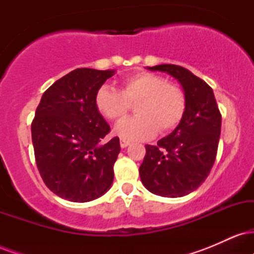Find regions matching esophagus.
<instances>
[{"label":"esophagus","mask_w":254,"mask_h":254,"mask_svg":"<svg viewBox=\"0 0 254 254\" xmlns=\"http://www.w3.org/2000/svg\"><path fill=\"white\" fill-rule=\"evenodd\" d=\"M130 143L127 141H124V139H121V147L122 148H127V145H129Z\"/></svg>","instance_id":"1"}]
</instances>
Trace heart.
<instances>
[{"mask_svg":"<svg viewBox=\"0 0 254 254\" xmlns=\"http://www.w3.org/2000/svg\"><path fill=\"white\" fill-rule=\"evenodd\" d=\"M95 107L103 117L118 122L135 105L136 117L117 124L115 132L124 141H143L159 131L167 133L182 123L188 109V97L180 84L165 76L141 71L124 78L119 92L103 86L95 94Z\"/></svg>","mask_w":254,"mask_h":254,"instance_id":"b5f03b06","label":"heart"}]
</instances>
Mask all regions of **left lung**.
I'll return each mask as SVG.
<instances>
[{"mask_svg": "<svg viewBox=\"0 0 254 254\" xmlns=\"http://www.w3.org/2000/svg\"><path fill=\"white\" fill-rule=\"evenodd\" d=\"M178 78L188 97V109L176 130L145 145L139 177L151 193L183 197L205 182L217 155L221 112L211 87L188 69L174 64L150 66Z\"/></svg>", "mask_w": 254, "mask_h": 254, "instance_id": "obj_1", "label": "left lung"}]
</instances>
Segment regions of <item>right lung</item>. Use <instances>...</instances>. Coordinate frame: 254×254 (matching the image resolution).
Wrapping results in <instances>:
<instances>
[{"mask_svg":"<svg viewBox=\"0 0 254 254\" xmlns=\"http://www.w3.org/2000/svg\"><path fill=\"white\" fill-rule=\"evenodd\" d=\"M113 70L78 68L44 92L31 124L34 157L43 182L70 202L100 197L113 182L118 137L104 139L110 125L95 107V94Z\"/></svg>","mask_w":254,"mask_h":254,"instance_id":"obj_1","label":"right lung"}]
</instances>
